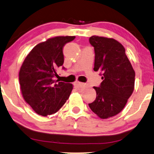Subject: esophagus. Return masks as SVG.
I'll use <instances>...</instances> for the list:
<instances>
[{"mask_svg": "<svg viewBox=\"0 0 154 154\" xmlns=\"http://www.w3.org/2000/svg\"><path fill=\"white\" fill-rule=\"evenodd\" d=\"M75 86L77 87H79V88H82V87H85L86 86V84L83 83H81V82H75Z\"/></svg>", "mask_w": 154, "mask_h": 154, "instance_id": "1", "label": "esophagus"}]
</instances>
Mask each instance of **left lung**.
Listing matches in <instances>:
<instances>
[{
	"label": "left lung",
	"mask_w": 154,
	"mask_h": 154,
	"mask_svg": "<svg viewBox=\"0 0 154 154\" xmlns=\"http://www.w3.org/2000/svg\"><path fill=\"white\" fill-rule=\"evenodd\" d=\"M89 42L95 51L94 70L101 71L103 81L99 87H94L96 98L88 106L100 119H108L126 106L134 91L135 71L119 41L93 35Z\"/></svg>",
	"instance_id": "8db88e82"
}]
</instances>
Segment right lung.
Wrapping results in <instances>:
<instances>
[{
	"label": "right lung",
	"instance_id": "1",
	"mask_svg": "<svg viewBox=\"0 0 154 154\" xmlns=\"http://www.w3.org/2000/svg\"><path fill=\"white\" fill-rule=\"evenodd\" d=\"M75 38L57 36L40 43L23 63L19 71L20 90L26 103L38 114L43 116L54 114L69 98L73 85L57 83L58 81L54 79L63 64V48Z\"/></svg>",
	"mask_w": 154,
	"mask_h": 154
}]
</instances>
